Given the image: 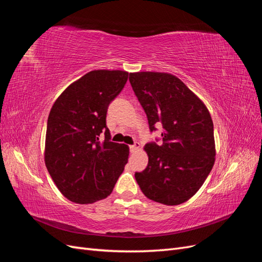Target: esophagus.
<instances>
[{
	"mask_svg": "<svg viewBox=\"0 0 262 262\" xmlns=\"http://www.w3.org/2000/svg\"><path fill=\"white\" fill-rule=\"evenodd\" d=\"M139 147H140V144H139V143H134L133 145H130V152H131V153L137 152V150L139 149Z\"/></svg>",
	"mask_w": 262,
	"mask_h": 262,
	"instance_id": "esophagus-1",
	"label": "esophagus"
}]
</instances>
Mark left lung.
<instances>
[{
	"label": "left lung",
	"mask_w": 262,
	"mask_h": 262,
	"mask_svg": "<svg viewBox=\"0 0 262 262\" xmlns=\"http://www.w3.org/2000/svg\"><path fill=\"white\" fill-rule=\"evenodd\" d=\"M129 81L146 114L149 131L163 128L161 139L144 146L146 168L134 176L148 199L166 205L184 203L203 185L215 161L209 110L171 74L130 73Z\"/></svg>",
	"instance_id": "8db88e82"
}]
</instances>
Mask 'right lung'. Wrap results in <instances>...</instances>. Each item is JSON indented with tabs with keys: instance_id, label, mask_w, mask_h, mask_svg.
Here are the masks:
<instances>
[{
	"instance_id": "1",
	"label": "right lung",
	"mask_w": 262,
	"mask_h": 262,
	"mask_svg": "<svg viewBox=\"0 0 262 262\" xmlns=\"http://www.w3.org/2000/svg\"><path fill=\"white\" fill-rule=\"evenodd\" d=\"M128 77L124 71H92L71 84L51 108L45 162L54 184L72 202L105 199L128 163L129 147L110 141L106 125L110 102Z\"/></svg>"
}]
</instances>
